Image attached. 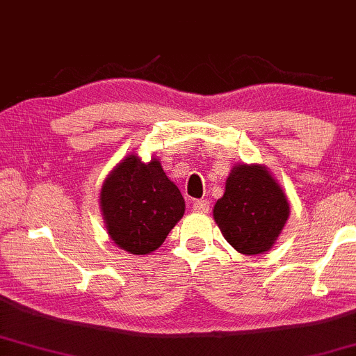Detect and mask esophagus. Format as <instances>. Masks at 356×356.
<instances>
[{
	"label": "esophagus",
	"instance_id": "esophagus-1",
	"mask_svg": "<svg viewBox=\"0 0 356 356\" xmlns=\"http://www.w3.org/2000/svg\"><path fill=\"white\" fill-rule=\"evenodd\" d=\"M192 207H194V211L195 212H202V213H205V212H209L211 211V202H209V200H194V204H192Z\"/></svg>",
	"mask_w": 356,
	"mask_h": 356
}]
</instances>
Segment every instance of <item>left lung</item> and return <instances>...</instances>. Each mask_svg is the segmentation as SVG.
Wrapping results in <instances>:
<instances>
[{
	"label": "left lung",
	"mask_w": 356,
	"mask_h": 356,
	"mask_svg": "<svg viewBox=\"0 0 356 356\" xmlns=\"http://www.w3.org/2000/svg\"><path fill=\"white\" fill-rule=\"evenodd\" d=\"M289 212L284 191L265 167L238 164L227 177L225 194L213 207V219L235 250L257 255L273 245Z\"/></svg>",
	"instance_id": "left-lung-1"
}]
</instances>
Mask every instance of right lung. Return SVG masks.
<instances>
[{"label":"right lung","mask_w":356,"mask_h":356,"mask_svg":"<svg viewBox=\"0 0 356 356\" xmlns=\"http://www.w3.org/2000/svg\"><path fill=\"white\" fill-rule=\"evenodd\" d=\"M101 211L115 245L145 255L164 243L184 216L186 202L159 161L129 156L102 184Z\"/></svg>","instance_id":"obj_1"}]
</instances>
